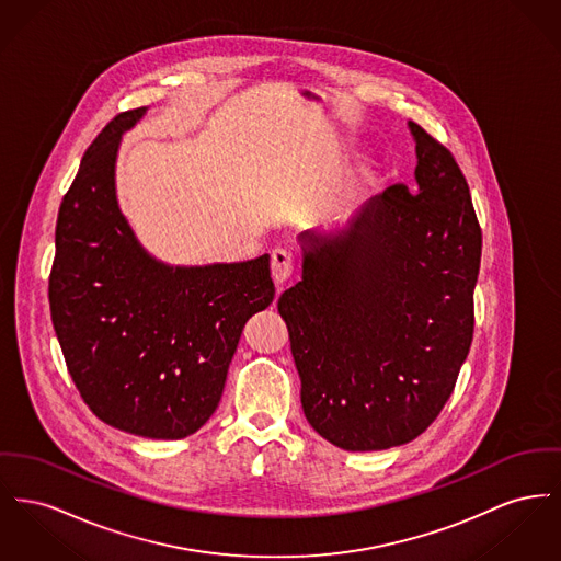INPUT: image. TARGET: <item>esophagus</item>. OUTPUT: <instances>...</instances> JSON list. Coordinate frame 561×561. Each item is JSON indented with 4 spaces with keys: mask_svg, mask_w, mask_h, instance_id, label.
Listing matches in <instances>:
<instances>
[{
    "mask_svg": "<svg viewBox=\"0 0 561 561\" xmlns=\"http://www.w3.org/2000/svg\"><path fill=\"white\" fill-rule=\"evenodd\" d=\"M293 271H295V256L288 250H284V248H275L271 252V275H273V282L277 286H284L293 277Z\"/></svg>",
    "mask_w": 561,
    "mask_h": 561,
    "instance_id": "1",
    "label": "esophagus"
}]
</instances>
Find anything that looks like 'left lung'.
<instances>
[{"instance_id":"8db88e82","label":"left lung","mask_w":561,"mask_h":561,"mask_svg":"<svg viewBox=\"0 0 561 561\" xmlns=\"http://www.w3.org/2000/svg\"><path fill=\"white\" fill-rule=\"evenodd\" d=\"M409 131L415 186L368 198L341 231L300 232L302 277L277 300L305 417L345 451L420 436L472 343L481 227L451 152Z\"/></svg>"}]
</instances>
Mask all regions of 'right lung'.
<instances>
[{"label": "right lung", "mask_w": 561, "mask_h": 561, "mask_svg": "<svg viewBox=\"0 0 561 561\" xmlns=\"http://www.w3.org/2000/svg\"><path fill=\"white\" fill-rule=\"evenodd\" d=\"M146 110L118 114L82 157L57 218L48 298L89 409L112 428L175 440L216 411L241 330L275 286L268 254L173 266L139 243L116 197V159Z\"/></svg>", "instance_id": "1"}]
</instances>
